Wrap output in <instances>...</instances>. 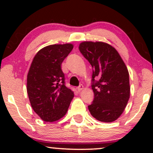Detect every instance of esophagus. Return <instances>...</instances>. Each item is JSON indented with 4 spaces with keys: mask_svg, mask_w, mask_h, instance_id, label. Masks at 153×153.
<instances>
[{
    "mask_svg": "<svg viewBox=\"0 0 153 153\" xmlns=\"http://www.w3.org/2000/svg\"><path fill=\"white\" fill-rule=\"evenodd\" d=\"M84 89V86L82 85H80V86L78 87V92H80V91H82Z\"/></svg>",
    "mask_w": 153,
    "mask_h": 153,
    "instance_id": "obj_1",
    "label": "esophagus"
}]
</instances>
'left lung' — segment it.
Masks as SVG:
<instances>
[{
	"mask_svg": "<svg viewBox=\"0 0 153 153\" xmlns=\"http://www.w3.org/2000/svg\"><path fill=\"white\" fill-rule=\"evenodd\" d=\"M79 50L94 68L91 114L102 122H113L122 115L130 96L129 72L119 52L103 42H82ZM99 79L95 81L94 78Z\"/></svg>",
	"mask_w": 153,
	"mask_h": 153,
	"instance_id": "left-lung-1",
	"label": "left lung"
}]
</instances>
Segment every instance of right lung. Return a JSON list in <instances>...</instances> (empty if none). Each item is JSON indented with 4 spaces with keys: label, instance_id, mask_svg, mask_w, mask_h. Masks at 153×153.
Here are the masks:
<instances>
[{
    "label": "right lung",
    "instance_id": "1",
    "mask_svg": "<svg viewBox=\"0 0 153 153\" xmlns=\"http://www.w3.org/2000/svg\"><path fill=\"white\" fill-rule=\"evenodd\" d=\"M73 49L71 43L52 45L35 54L27 75L26 90L31 106L45 122L66 114L74 94L65 85L61 65Z\"/></svg>",
    "mask_w": 153,
    "mask_h": 153
}]
</instances>
